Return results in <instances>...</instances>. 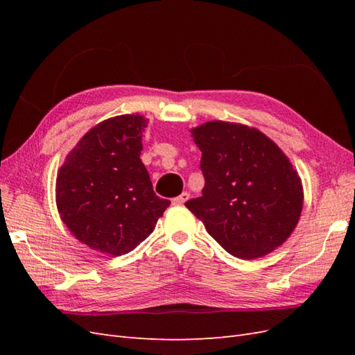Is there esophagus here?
<instances>
[{
  "mask_svg": "<svg viewBox=\"0 0 355 355\" xmlns=\"http://www.w3.org/2000/svg\"><path fill=\"white\" fill-rule=\"evenodd\" d=\"M188 198H189L188 192H182V194H180L179 197L171 200V202H173V206H182V204H185V202L188 201Z\"/></svg>",
  "mask_w": 355,
  "mask_h": 355,
  "instance_id": "1",
  "label": "esophagus"
}]
</instances>
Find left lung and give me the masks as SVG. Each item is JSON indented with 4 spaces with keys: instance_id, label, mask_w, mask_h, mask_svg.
Listing matches in <instances>:
<instances>
[{
    "instance_id": "obj_1",
    "label": "left lung",
    "mask_w": 355,
    "mask_h": 355,
    "mask_svg": "<svg viewBox=\"0 0 355 355\" xmlns=\"http://www.w3.org/2000/svg\"><path fill=\"white\" fill-rule=\"evenodd\" d=\"M200 148L202 196L185 206L230 254L265 256L296 228L304 206L297 171L270 137L243 124L209 121L191 130Z\"/></svg>"
}]
</instances>
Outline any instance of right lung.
I'll return each mask as SVG.
<instances>
[{
    "mask_svg": "<svg viewBox=\"0 0 355 355\" xmlns=\"http://www.w3.org/2000/svg\"><path fill=\"white\" fill-rule=\"evenodd\" d=\"M142 115H118L85 133L60 167L56 202L63 223L90 249L121 256L155 228L170 201L155 196L145 168Z\"/></svg>",
    "mask_w": 355,
    "mask_h": 355,
    "instance_id": "right-lung-1",
    "label": "right lung"
}]
</instances>
